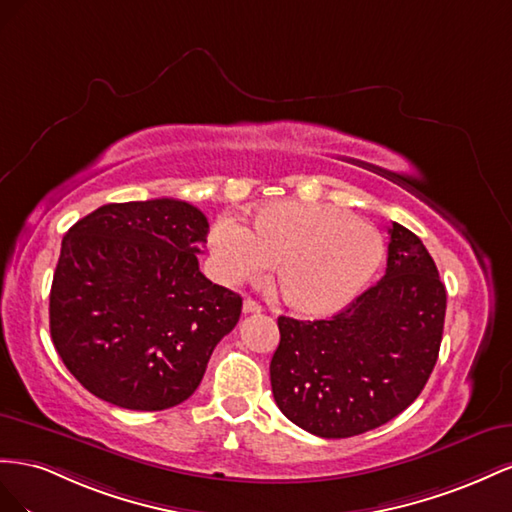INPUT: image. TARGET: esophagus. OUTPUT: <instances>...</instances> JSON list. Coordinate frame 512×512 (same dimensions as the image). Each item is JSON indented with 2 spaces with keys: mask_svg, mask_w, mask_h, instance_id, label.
<instances>
[{
  "mask_svg": "<svg viewBox=\"0 0 512 512\" xmlns=\"http://www.w3.org/2000/svg\"><path fill=\"white\" fill-rule=\"evenodd\" d=\"M242 311H244V313H261L264 309H261L259 302H255V300H251V298H246L244 304H242Z\"/></svg>",
  "mask_w": 512,
  "mask_h": 512,
  "instance_id": "esophagus-1",
  "label": "esophagus"
}]
</instances>
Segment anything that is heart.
I'll list each match as a JSON object with an SVG mask.
<instances>
[{"instance_id": "1", "label": "heart", "mask_w": 512, "mask_h": 512, "mask_svg": "<svg viewBox=\"0 0 512 512\" xmlns=\"http://www.w3.org/2000/svg\"><path fill=\"white\" fill-rule=\"evenodd\" d=\"M210 253L223 283L251 281L274 268L283 302L304 315L343 309L371 283L384 259V238L371 223L321 203L276 201L259 208L253 231L221 216Z\"/></svg>"}]
</instances>
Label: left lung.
<instances>
[{
  "label": "left lung",
  "mask_w": 512,
  "mask_h": 512,
  "mask_svg": "<svg viewBox=\"0 0 512 512\" xmlns=\"http://www.w3.org/2000/svg\"><path fill=\"white\" fill-rule=\"evenodd\" d=\"M386 274L328 319L279 317L270 362L279 410L328 440L386 425L425 388L440 354L446 287L425 244L392 223Z\"/></svg>",
  "instance_id": "8db88e82"
}]
</instances>
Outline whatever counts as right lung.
Wrapping results in <instances>:
<instances>
[{
    "label": "right lung",
    "mask_w": 512,
    "mask_h": 512,
    "mask_svg": "<svg viewBox=\"0 0 512 512\" xmlns=\"http://www.w3.org/2000/svg\"><path fill=\"white\" fill-rule=\"evenodd\" d=\"M208 218L180 199L109 203L62 240L51 339L94 397L158 412L186 401L242 298L201 274Z\"/></svg>",
    "instance_id": "right-lung-1"
}]
</instances>
